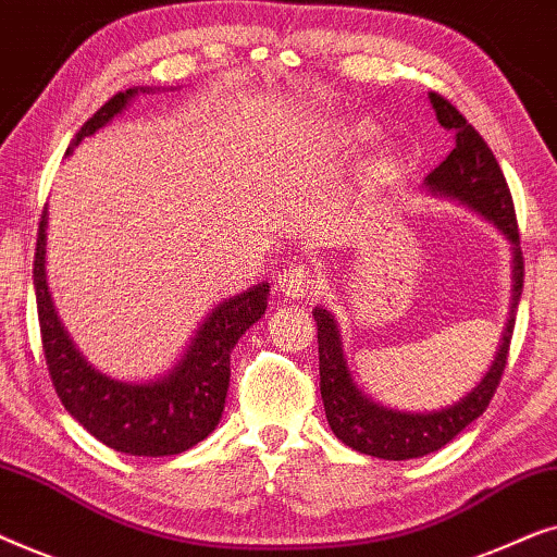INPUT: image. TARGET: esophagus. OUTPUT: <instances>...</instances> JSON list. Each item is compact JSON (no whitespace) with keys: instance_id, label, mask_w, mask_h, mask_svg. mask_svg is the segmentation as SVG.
Returning a JSON list of instances; mask_svg holds the SVG:
<instances>
[{"instance_id":"34e87169","label":"esophagus","mask_w":557,"mask_h":557,"mask_svg":"<svg viewBox=\"0 0 557 557\" xmlns=\"http://www.w3.org/2000/svg\"><path fill=\"white\" fill-rule=\"evenodd\" d=\"M278 288L281 294L288 296V299H307V296L314 294L317 288V281H314V273H311L307 265H299V263H292L288 269H284L278 278Z\"/></svg>"}]
</instances>
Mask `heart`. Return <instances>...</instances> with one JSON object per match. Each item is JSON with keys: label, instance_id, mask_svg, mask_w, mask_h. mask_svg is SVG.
<instances>
[{"label": "heart", "instance_id": "1", "mask_svg": "<svg viewBox=\"0 0 557 557\" xmlns=\"http://www.w3.org/2000/svg\"><path fill=\"white\" fill-rule=\"evenodd\" d=\"M372 128L370 126H362V124H357V126H345L342 128V139L345 141H349V144H362V141H370L372 139Z\"/></svg>", "mask_w": 557, "mask_h": 557}]
</instances>
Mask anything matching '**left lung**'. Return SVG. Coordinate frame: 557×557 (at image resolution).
Segmentation results:
<instances>
[{"label": "left lung", "instance_id": "8db88e82", "mask_svg": "<svg viewBox=\"0 0 557 557\" xmlns=\"http://www.w3.org/2000/svg\"><path fill=\"white\" fill-rule=\"evenodd\" d=\"M429 98L433 111H436L438 124L451 128L456 134V144L451 154L425 177L423 185L433 195L451 197V200H459L461 205L479 212V215H484L512 243V307H509V319L505 334H502L497 357H494L492 368L482 377V383L463 395L459 403H454V406L431 410V413H403V410L372 403L352 383L334 317L322 307L311 311L317 322L319 342V391H322L330 429L345 446L387 461L418 459V456L438 451L441 446L454 441L471 421H476L484 413L494 393H497L502 372H505L509 342H512L515 332V311L517 304H520L524 284L520 231H517L512 195H509L499 162L494 159L492 149L486 147V141L479 136L476 128L444 96L429 94Z\"/></svg>", "mask_w": 557, "mask_h": 557}]
</instances>
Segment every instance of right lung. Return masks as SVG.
<instances>
[{
  "label": "right lung",
  "mask_w": 557,
  "mask_h": 557,
  "mask_svg": "<svg viewBox=\"0 0 557 557\" xmlns=\"http://www.w3.org/2000/svg\"><path fill=\"white\" fill-rule=\"evenodd\" d=\"M149 90L128 88L106 101L81 126L65 154L119 116L134 96ZM45 227L48 210L40 220L33 269L37 319L52 385L67 413L101 444L128 456H172L208 438L223 418L233 347L265 314L271 286L256 284L248 292L220 301L200 324L182 360L166 375L149 383H124L90 368L60 324L45 278Z\"/></svg>",
  "instance_id": "1"
}]
</instances>
